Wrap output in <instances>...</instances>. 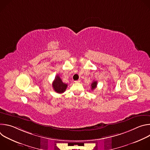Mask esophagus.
<instances>
[{
  "mask_svg": "<svg viewBox=\"0 0 150 150\" xmlns=\"http://www.w3.org/2000/svg\"><path fill=\"white\" fill-rule=\"evenodd\" d=\"M75 83H78V82H80V80L79 79H78V80H76V81H74Z\"/></svg>",
  "mask_w": 150,
  "mask_h": 150,
  "instance_id": "obj_1",
  "label": "esophagus"
}]
</instances>
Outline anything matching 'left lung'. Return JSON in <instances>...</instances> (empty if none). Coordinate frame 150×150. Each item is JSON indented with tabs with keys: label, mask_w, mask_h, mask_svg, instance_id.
Wrapping results in <instances>:
<instances>
[{
	"label": "left lung",
	"mask_w": 150,
	"mask_h": 150,
	"mask_svg": "<svg viewBox=\"0 0 150 150\" xmlns=\"http://www.w3.org/2000/svg\"><path fill=\"white\" fill-rule=\"evenodd\" d=\"M97 85V81H93V82H92V83H91V90H94L96 88Z\"/></svg>",
	"instance_id": "obj_1"
}]
</instances>
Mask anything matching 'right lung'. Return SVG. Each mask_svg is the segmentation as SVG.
Masks as SVG:
<instances>
[{
	"label": "right lung",
	"instance_id": "obj_1",
	"mask_svg": "<svg viewBox=\"0 0 150 150\" xmlns=\"http://www.w3.org/2000/svg\"><path fill=\"white\" fill-rule=\"evenodd\" d=\"M52 85H53V88L54 89V90L56 93L59 94L65 92L68 87V85L62 82L61 78L59 75H57L55 77V79L53 82Z\"/></svg>",
	"mask_w": 150,
	"mask_h": 150
}]
</instances>
